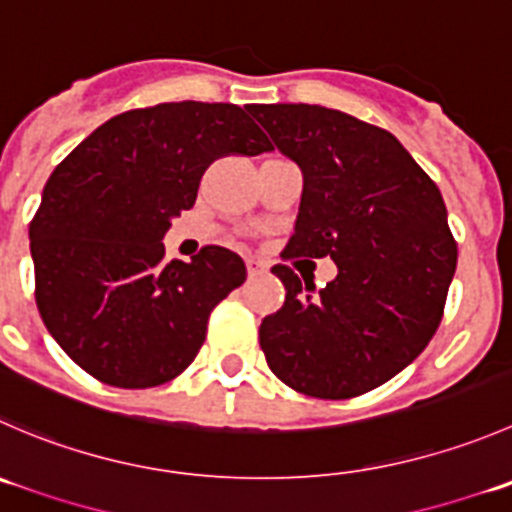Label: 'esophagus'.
Instances as JSON below:
<instances>
[{
  "label": "esophagus",
  "mask_w": 512,
  "mask_h": 512,
  "mask_svg": "<svg viewBox=\"0 0 512 512\" xmlns=\"http://www.w3.org/2000/svg\"><path fill=\"white\" fill-rule=\"evenodd\" d=\"M265 270H267L265 262L255 260V257H247V275L257 277V275H262V272H265Z\"/></svg>",
  "instance_id": "obj_1"
}]
</instances>
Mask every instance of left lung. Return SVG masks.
Returning a JSON list of instances; mask_svg holds the SVG:
<instances>
[{
	"label": "left lung",
	"instance_id": "obj_1",
	"mask_svg": "<svg viewBox=\"0 0 512 512\" xmlns=\"http://www.w3.org/2000/svg\"><path fill=\"white\" fill-rule=\"evenodd\" d=\"M247 112L305 180L285 262L272 267L285 305L260 325L267 365L310 398L370 393L408 367L443 320L458 262L443 195L388 130L352 114L317 104ZM297 256H330L338 277L310 296L314 286L286 265Z\"/></svg>",
	"mask_w": 512,
	"mask_h": 512
}]
</instances>
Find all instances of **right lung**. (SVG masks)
<instances>
[{
    "instance_id": "1",
    "label": "right lung",
    "mask_w": 512,
    "mask_h": 512,
    "mask_svg": "<svg viewBox=\"0 0 512 512\" xmlns=\"http://www.w3.org/2000/svg\"><path fill=\"white\" fill-rule=\"evenodd\" d=\"M270 150L237 104L162 102L107 119L54 167L29 222L34 300L84 372L145 390L190 367L247 270L220 245L170 262L162 237L212 160Z\"/></svg>"
}]
</instances>
